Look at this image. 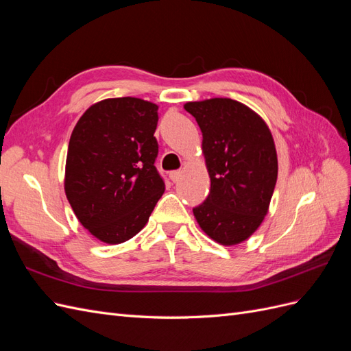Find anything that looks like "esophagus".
Listing matches in <instances>:
<instances>
[{
  "label": "esophagus",
  "mask_w": 351,
  "mask_h": 351,
  "mask_svg": "<svg viewBox=\"0 0 351 351\" xmlns=\"http://www.w3.org/2000/svg\"><path fill=\"white\" fill-rule=\"evenodd\" d=\"M180 177H182V171H171V173H169V178H171L174 183L178 182Z\"/></svg>",
  "instance_id": "34e87169"
}]
</instances>
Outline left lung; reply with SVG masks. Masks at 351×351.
Segmentation results:
<instances>
[{
  "label": "left lung",
  "instance_id": "1",
  "mask_svg": "<svg viewBox=\"0 0 351 351\" xmlns=\"http://www.w3.org/2000/svg\"><path fill=\"white\" fill-rule=\"evenodd\" d=\"M202 132L210 177L204 204L193 208L200 228L224 246L247 240L268 214L278 176L272 134L261 117L230 98L187 102Z\"/></svg>",
  "mask_w": 351,
  "mask_h": 351
}]
</instances>
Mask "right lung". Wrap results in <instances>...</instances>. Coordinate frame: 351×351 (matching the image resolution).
<instances>
[{
	"label": "right lung",
	"mask_w": 351,
	"mask_h": 351,
	"mask_svg": "<svg viewBox=\"0 0 351 351\" xmlns=\"http://www.w3.org/2000/svg\"><path fill=\"white\" fill-rule=\"evenodd\" d=\"M156 124L158 105L125 97L93 104L74 127L66 196L80 224L104 243L134 237L164 193Z\"/></svg>",
	"instance_id": "right-lung-1"
}]
</instances>
